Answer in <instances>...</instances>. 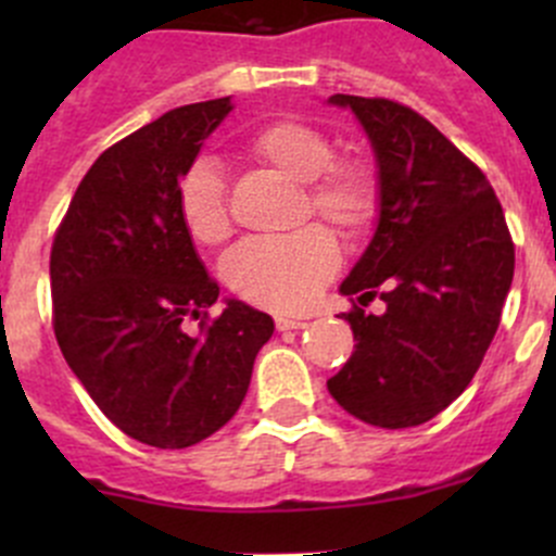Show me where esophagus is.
Here are the masks:
<instances>
[{"label": "esophagus", "mask_w": 556, "mask_h": 556, "mask_svg": "<svg viewBox=\"0 0 556 556\" xmlns=\"http://www.w3.org/2000/svg\"><path fill=\"white\" fill-rule=\"evenodd\" d=\"M309 328L306 319H293V317H277V330H304Z\"/></svg>", "instance_id": "1"}]
</instances>
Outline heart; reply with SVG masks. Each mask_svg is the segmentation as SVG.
<instances>
[{
	"mask_svg": "<svg viewBox=\"0 0 556 556\" xmlns=\"http://www.w3.org/2000/svg\"><path fill=\"white\" fill-rule=\"evenodd\" d=\"M257 164L306 185L314 215L344 237H357L379 212V179L361 161H336L333 142L299 121H277L247 139ZM182 226L199 244H220L231 233L226 177L212 159L188 166L177 185ZM339 252L323 228L285 239L239 244L223 261V279L239 299L274 312H301L333 277Z\"/></svg>",
	"mask_w": 556,
	"mask_h": 556,
	"instance_id": "heart-1",
	"label": "heart"
}]
</instances>
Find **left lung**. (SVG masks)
<instances>
[{"instance_id": "1", "label": "left lung", "mask_w": 556, "mask_h": 556, "mask_svg": "<svg viewBox=\"0 0 556 556\" xmlns=\"http://www.w3.org/2000/svg\"><path fill=\"white\" fill-rule=\"evenodd\" d=\"M371 142L379 179L374 237L341 282L355 352L330 395L377 428H414L479 371L514 279V242L490 179L408 106L336 93ZM380 290L377 291L376 288ZM377 292L384 315L362 309Z\"/></svg>"}]
</instances>
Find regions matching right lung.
Wrapping results in <instances>:
<instances>
[{
	"label": "right lung",
	"mask_w": 556,
	"mask_h": 556,
	"mask_svg": "<svg viewBox=\"0 0 556 556\" xmlns=\"http://www.w3.org/2000/svg\"><path fill=\"white\" fill-rule=\"evenodd\" d=\"M231 110V97L177 106L104 150L50 250L64 361L112 425L159 450L199 444L239 412L274 333L237 299L206 323L220 288L177 206L179 179Z\"/></svg>",
	"instance_id": "right-lung-1"
}]
</instances>
